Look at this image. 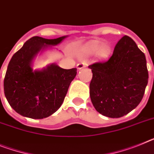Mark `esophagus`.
<instances>
[{"label":"esophagus","mask_w":154,"mask_h":154,"mask_svg":"<svg viewBox=\"0 0 154 154\" xmlns=\"http://www.w3.org/2000/svg\"><path fill=\"white\" fill-rule=\"evenodd\" d=\"M86 66V63H79V64H77V68H78V69H82V68H85Z\"/></svg>","instance_id":"esophagus-1"}]
</instances>
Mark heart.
Instances as JSON below:
<instances>
[{"label": "heart", "mask_w": 154, "mask_h": 154, "mask_svg": "<svg viewBox=\"0 0 154 154\" xmlns=\"http://www.w3.org/2000/svg\"><path fill=\"white\" fill-rule=\"evenodd\" d=\"M82 54L85 56H92L97 54V57L100 60H104L110 57L111 54V47L110 45L98 40H93L86 43L82 48Z\"/></svg>", "instance_id": "1"}]
</instances>
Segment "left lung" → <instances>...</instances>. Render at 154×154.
I'll list each match as a JSON object with an SVG mask.
<instances>
[{
  "label": "left lung",
  "mask_w": 154,
  "mask_h": 154,
  "mask_svg": "<svg viewBox=\"0 0 154 154\" xmlns=\"http://www.w3.org/2000/svg\"><path fill=\"white\" fill-rule=\"evenodd\" d=\"M89 68L93 72L90 99L100 114L121 118L140 104L149 75L145 54L132 38L123 36L108 61L94 63Z\"/></svg>",
  "instance_id": "1"
}]
</instances>
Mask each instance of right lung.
<instances>
[{"label": "right lung", "instance_id": "right-lung-1", "mask_svg": "<svg viewBox=\"0 0 154 154\" xmlns=\"http://www.w3.org/2000/svg\"><path fill=\"white\" fill-rule=\"evenodd\" d=\"M67 36L51 39L33 36L11 57L4 80V90L10 106L22 116L47 118L62 104L77 69H64L51 64L41 70H33L32 62L39 52L57 45Z\"/></svg>", "mask_w": 154, "mask_h": 154}]
</instances>
